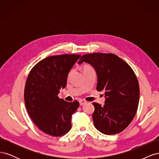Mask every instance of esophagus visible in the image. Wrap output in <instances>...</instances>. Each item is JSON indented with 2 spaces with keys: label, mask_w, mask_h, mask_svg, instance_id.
Instances as JSON below:
<instances>
[{
  "label": "esophagus",
  "mask_w": 159,
  "mask_h": 159,
  "mask_svg": "<svg viewBox=\"0 0 159 159\" xmlns=\"http://www.w3.org/2000/svg\"><path fill=\"white\" fill-rule=\"evenodd\" d=\"M79 102H80V105H85L86 103H87V102H86V101L83 100V99H80V100L79 101Z\"/></svg>",
  "instance_id": "1"
}]
</instances>
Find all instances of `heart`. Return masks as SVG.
<instances>
[{
	"label": "heart",
	"instance_id": "heart-1",
	"mask_svg": "<svg viewBox=\"0 0 159 159\" xmlns=\"http://www.w3.org/2000/svg\"><path fill=\"white\" fill-rule=\"evenodd\" d=\"M90 68H90L89 66H85L84 67V71H85V70H89V69H90ZM71 72H70V73L69 74V75H71Z\"/></svg>",
	"mask_w": 159,
	"mask_h": 159
}]
</instances>
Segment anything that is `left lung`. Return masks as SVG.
<instances>
[{
    "mask_svg": "<svg viewBox=\"0 0 159 159\" xmlns=\"http://www.w3.org/2000/svg\"><path fill=\"white\" fill-rule=\"evenodd\" d=\"M84 62L94 68L98 78L97 90L105 92V104L93 103V123L105 134L123 131L136 114L139 101V85L133 70L127 62L112 54L93 53L81 56Z\"/></svg>",
    "mask_w": 159,
    "mask_h": 159,
    "instance_id": "obj_1",
    "label": "left lung"
}]
</instances>
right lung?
I'll return each instance as SVG.
<instances>
[{"label":"right lung","instance_id":"obj_1","mask_svg":"<svg viewBox=\"0 0 159 159\" xmlns=\"http://www.w3.org/2000/svg\"><path fill=\"white\" fill-rule=\"evenodd\" d=\"M81 55L48 57L33 67L25 88V102L32 121L41 131L60 137L71 128V115L79 102H66L57 95L66 88L70 71Z\"/></svg>","mask_w":159,"mask_h":159}]
</instances>
